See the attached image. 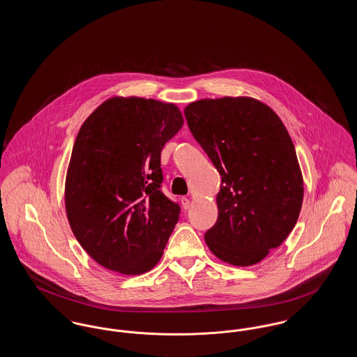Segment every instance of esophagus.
I'll return each mask as SVG.
<instances>
[{
  "instance_id": "obj_1",
  "label": "esophagus",
  "mask_w": 357,
  "mask_h": 357,
  "mask_svg": "<svg viewBox=\"0 0 357 357\" xmlns=\"http://www.w3.org/2000/svg\"><path fill=\"white\" fill-rule=\"evenodd\" d=\"M181 202H182V207H183L185 210H187V208L190 207V199H188V198H182Z\"/></svg>"
}]
</instances>
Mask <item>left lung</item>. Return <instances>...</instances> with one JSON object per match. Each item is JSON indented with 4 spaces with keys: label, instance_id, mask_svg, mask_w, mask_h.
<instances>
[{
    "label": "left lung",
    "instance_id": "8db88e82",
    "mask_svg": "<svg viewBox=\"0 0 357 357\" xmlns=\"http://www.w3.org/2000/svg\"><path fill=\"white\" fill-rule=\"evenodd\" d=\"M185 116L221 174L218 220L204 241L227 264L255 265L287 239L300 215L304 183L288 131L252 98L190 102Z\"/></svg>",
    "mask_w": 357,
    "mask_h": 357
}]
</instances>
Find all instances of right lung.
Returning <instances> with one entry per match:
<instances>
[{
  "label": "right lung",
  "instance_id": "obj_1",
  "mask_svg": "<svg viewBox=\"0 0 357 357\" xmlns=\"http://www.w3.org/2000/svg\"><path fill=\"white\" fill-rule=\"evenodd\" d=\"M183 126L175 104L112 98L82 126L70 155L66 210L85 252L114 272L151 271L179 220L162 192L160 153Z\"/></svg>",
  "mask_w": 357,
  "mask_h": 357
}]
</instances>
